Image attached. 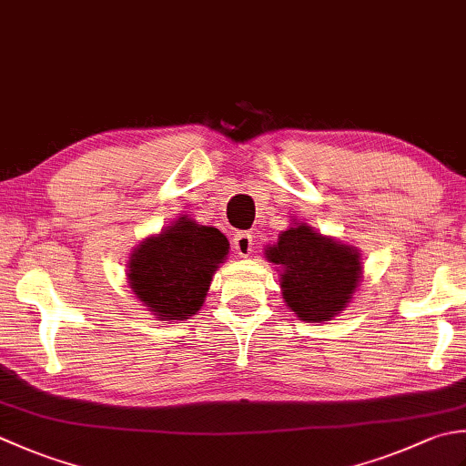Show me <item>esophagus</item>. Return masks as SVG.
<instances>
[{
  "label": "esophagus",
  "mask_w": 466,
  "mask_h": 466,
  "mask_svg": "<svg viewBox=\"0 0 466 466\" xmlns=\"http://www.w3.org/2000/svg\"><path fill=\"white\" fill-rule=\"evenodd\" d=\"M254 248L252 234L250 232H236L234 234V250L240 254V257H250Z\"/></svg>",
  "instance_id": "1"
}]
</instances>
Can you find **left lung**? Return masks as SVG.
Masks as SVG:
<instances>
[{
    "label": "left lung",
    "mask_w": 466,
    "mask_h": 466,
    "mask_svg": "<svg viewBox=\"0 0 466 466\" xmlns=\"http://www.w3.org/2000/svg\"><path fill=\"white\" fill-rule=\"evenodd\" d=\"M264 257L277 264L282 299L305 323L329 321L345 311L363 277L355 246L323 236L305 222L293 220L264 248Z\"/></svg>",
    "instance_id": "8db88e82"
}]
</instances>
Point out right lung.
Here are the masks:
<instances>
[{
    "label": "right lung",
    "instance_id": "add662e5",
    "mask_svg": "<svg viewBox=\"0 0 466 466\" xmlns=\"http://www.w3.org/2000/svg\"><path fill=\"white\" fill-rule=\"evenodd\" d=\"M228 248L230 244L218 228L181 216L135 246L127 262V282L159 321H184L202 309Z\"/></svg>",
    "mask_w": 466,
    "mask_h": 466
}]
</instances>
